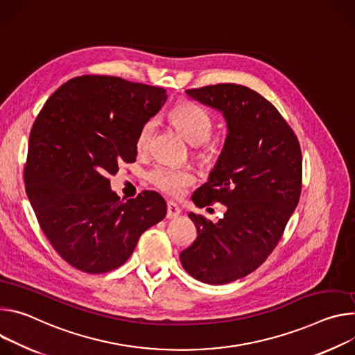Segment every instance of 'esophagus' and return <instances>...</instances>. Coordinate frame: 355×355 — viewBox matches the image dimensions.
Segmentation results:
<instances>
[{
  "instance_id": "34e87169",
  "label": "esophagus",
  "mask_w": 355,
  "mask_h": 355,
  "mask_svg": "<svg viewBox=\"0 0 355 355\" xmlns=\"http://www.w3.org/2000/svg\"><path fill=\"white\" fill-rule=\"evenodd\" d=\"M179 214H180L179 206H178L175 202H168V213H166V217L172 220V218H176Z\"/></svg>"
}]
</instances>
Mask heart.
<instances>
[{
  "label": "heart",
  "mask_w": 355,
  "mask_h": 355,
  "mask_svg": "<svg viewBox=\"0 0 355 355\" xmlns=\"http://www.w3.org/2000/svg\"><path fill=\"white\" fill-rule=\"evenodd\" d=\"M171 120L182 130L187 141L196 145V153L200 157L207 155V141L213 132V118L207 110L202 105L183 101L171 110ZM157 123L155 118L146 120L135 139V148L139 153H146L150 148V142L155 137ZM150 182L165 193L171 196L182 194L187 186L196 182V173L190 168H180L172 165H159L149 173Z\"/></svg>",
  "instance_id": "heart-1"
}]
</instances>
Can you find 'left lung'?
Masks as SVG:
<instances>
[{"label": "left lung", "instance_id": "left-lung-1", "mask_svg": "<svg viewBox=\"0 0 355 355\" xmlns=\"http://www.w3.org/2000/svg\"><path fill=\"white\" fill-rule=\"evenodd\" d=\"M186 93L227 121L218 161L191 198L227 211L216 224L190 213L198 239L179 258L193 278L223 285L254 272L278 245L300 199L302 152L281 112L250 87L223 83Z\"/></svg>", "mask_w": 355, "mask_h": 355}]
</instances>
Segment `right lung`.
<instances>
[{
	"mask_svg": "<svg viewBox=\"0 0 355 355\" xmlns=\"http://www.w3.org/2000/svg\"><path fill=\"white\" fill-rule=\"evenodd\" d=\"M166 98L162 87L89 74L60 86L36 116L25 190L46 239L71 266L116 269L141 234L165 218L161 194L142 191L124 202L108 176L135 162L137 134Z\"/></svg>",
	"mask_w": 355,
	"mask_h": 355,
	"instance_id": "add662e5",
	"label": "right lung"
}]
</instances>
